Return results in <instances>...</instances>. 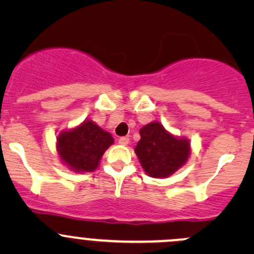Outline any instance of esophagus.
<instances>
[{"label":"esophagus","mask_w":254,"mask_h":254,"mask_svg":"<svg viewBox=\"0 0 254 254\" xmlns=\"http://www.w3.org/2000/svg\"><path fill=\"white\" fill-rule=\"evenodd\" d=\"M129 137H127V136H123V137H120L119 140H118V142L120 143V145H127V143H129Z\"/></svg>","instance_id":"34e87169"}]
</instances>
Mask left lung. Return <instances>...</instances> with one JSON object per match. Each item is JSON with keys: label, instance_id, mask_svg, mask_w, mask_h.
Wrapping results in <instances>:
<instances>
[{"label": "left lung", "instance_id": "obj_1", "mask_svg": "<svg viewBox=\"0 0 254 254\" xmlns=\"http://www.w3.org/2000/svg\"><path fill=\"white\" fill-rule=\"evenodd\" d=\"M140 141L135 147L143 171L150 177L165 178L187 162L190 146L187 139H178L160 123H150L140 130Z\"/></svg>", "mask_w": 254, "mask_h": 254}]
</instances>
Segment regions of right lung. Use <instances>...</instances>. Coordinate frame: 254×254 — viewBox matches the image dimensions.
Returning a JSON list of instances; mask_svg holds the SVG:
<instances>
[{
	"label": "right lung",
	"mask_w": 254,
	"mask_h": 254,
	"mask_svg": "<svg viewBox=\"0 0 254 254\" xmlns=\"http://www.w3.org/2000/svg\"><path fill=\"white\" fill-rule=\"evenodd\" d=\"M114 139L109 132L86 120L76 129L58 136V152L61 160L76 172H92L98 167L104 151Z\"/></svg>",
	"instance_id": "1"
}]
</instances>
